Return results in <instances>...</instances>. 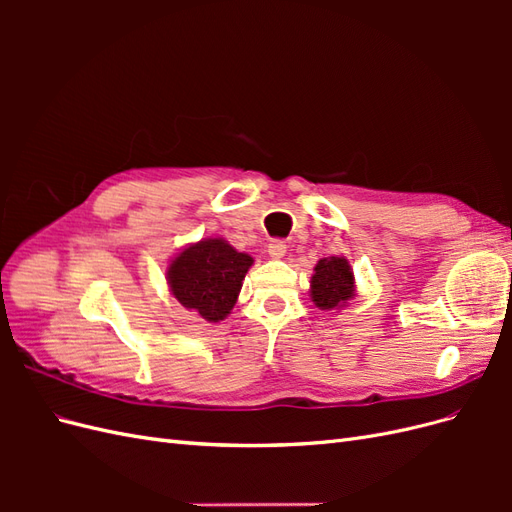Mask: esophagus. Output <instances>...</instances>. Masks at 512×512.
<instances>
[{
    "mask_svg": "<svg viewBox=\"0 0 512 512\" xmlns=\"http://www.w3.org/2000/svg\"><path fill=\"white\" fill-rule=\"evenodd\" d=\"M286 241H282V239H273L271 243H269V256L271 258H275V260H280V258H284L286 256Z\"/></svg>",
    "mask_w": 512,
    "mask_h": 512,
    "instance_id": "34e87169",
    "label": "esophagus"
}]
</instances>
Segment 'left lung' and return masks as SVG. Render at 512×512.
I'll return each mask as SVG.
<instances>
[{"label":"left lung","instance_id":"8db88e82","mask_svg":"<svg viewBox=\"0 0 512 512\" xmlns=\"http://www.w3.org/2000/svg\"><path fill=\"white\" fill-rule=\"evenodd\" d=\"M354 297V275L346 258H322L312 275V301L320 309L342 307Z\"/></svg>","mask_w":512,"mask_h":512}]
</instances>
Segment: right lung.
Returning a JSON list of instances; mask_svg holds the SVG:
<instances>
[{"label":"right lung","instance_id":"add662e5","mask_svg":"<svg viewBox=\"0 0 512 512\" xmlns=\"http://www.w3.org/2000/svg\"><path fill=\"white\" fill-rule=\"evenodd\" d=\"M252 262V256L237 252L224 239H205L170 262L168 284L183 307L220 322L235 307Z\"/></svg>","mask_w":512,"mask_h":512}]
</instances>
